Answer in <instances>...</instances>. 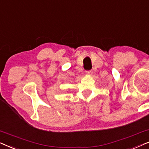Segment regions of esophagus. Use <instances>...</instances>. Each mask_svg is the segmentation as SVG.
<instances>
[{"label":"esophagus","instance_id":"esophagus-1","mask_svg":"<svg viewBox=\"0 0 149 149\" xmlns=\"http://www.w3.org/2000/svg\"><path fill=\"white\" fill-rule=\"evenodd\" d=\"M93 73V71L90 70H86V74H89V75H91Z\"/></svg>","mask_w":149,"mask_h":149}]
</instances>
